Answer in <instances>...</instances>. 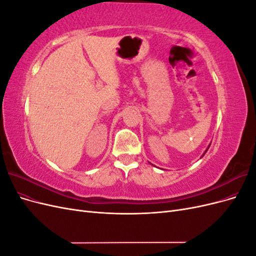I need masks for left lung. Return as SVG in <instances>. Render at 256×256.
I'll return each mask as SVG.
<instances>
[{"label":"left lung","mask_w":256,"mask_h":256,"mask_svg":"<svg viewBox=\"0 0 256 256\" xmlns=\"http://www.w3.org/2000/svg\"><path fill=\"white\" fill-rule=\"evenodd\" d=\"M209 146H210V145H209ZM209 146H208V148H209ZM208 148H207V150H206V152H207V150H208ZM205 152H204V154H205Z\"/></svg>","instance_id":"obj_1"}]
</instances>
